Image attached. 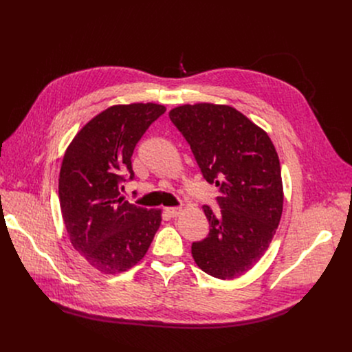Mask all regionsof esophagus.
<instances>
[{
    "instance_id": "obj_1",
    "label": "esophagus",
    "mask_w": 352,
    "mask_h": 352,
    "mask_svg": "<svg viewBox=\"0 0 352 352\" xmlns=\"http://www.w3.org/2000/svg\"><path fill=\"white\" fill-rule=\"evenodd\" d=\"M166 212L171 216V217H177L181 213V208H167Z\"/></svg>"
}]
</instances>
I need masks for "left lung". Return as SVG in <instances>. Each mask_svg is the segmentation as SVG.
<instances>
[{
  "instance_id": "8db88e82",
  "label": "left lung",
  "mask_w": 352,
  "mask_h": 352,
  "mask_svg": "<svg viewBox=\"0 0 352 352\" xmlns=\"http://www.w3.org/2000/svg\"><path fill=\"white\" fill-rule=\"evenodd\" d=\"M170 120L219 192V212L204 206L210 231L192 243V256L216 278L239 277L263 256L281 219L276 148L265 131L230 106L186 104L171 110Z\"/></svg>"
}]
</instances>
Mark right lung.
Returning <instances> with one entry per match:
<instances>
[{
  "mask_svg": "<svg viewBox=\"0 0 352 352\" xmlns=\"http://www.w3.org/2000/svg\"><path fill=\"white\" fill-rule=\"evenodd\" d=\"M164 106H113L89 121L67 148L58 182L60 206L71 243L98 272L116 274L147 252L162 223L160 210L121 196L135 179L132 155Z\"/></svg>",
  "mask_w": 352,
  "mask_h": 352,
  "instance_id": "obj_1",
  "label": "right lung"
}]
</instances>
